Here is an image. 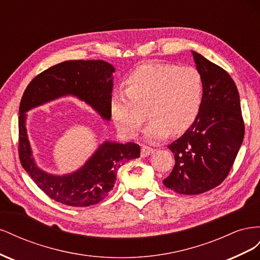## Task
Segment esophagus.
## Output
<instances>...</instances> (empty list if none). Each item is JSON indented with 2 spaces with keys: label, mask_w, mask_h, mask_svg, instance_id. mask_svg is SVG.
<instances>
[{
  "label": "esophagus",
  "mask_w": 260,
  "mask_h": 260,
  "mask_svg": "<svg viewBox=\"0 0 260 260\" xmlns=\"http://www.w3.org/2000/svg\"><path fill=\"white\" fill-rule=\"evenodd\" d=\"M154 151H155L154 148L149 147V146H147V145H144V146L142 147V149H141V157H146V156H148V155H151Z\"/></svg>",
  "instance_id": "1"
}]
</instances>
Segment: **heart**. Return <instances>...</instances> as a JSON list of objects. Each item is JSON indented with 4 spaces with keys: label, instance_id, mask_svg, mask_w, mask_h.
<instances>
[{
    "label": "heart",
    "instance_id": "heart-1",
    "mask_svg": "<svg viewBox=\"0 0 260 260\" xmlns=\"http://www.w3.org/2000/svg\"><path fill=\"white\" fill-rule=\"evenodd\" d=\"M127 90L113 94L112 115L117 129L125 138H135L151 118L144 137L149 141L166 138L170 131H185L198 117L203 100V79L191 66L148 62L133 70Z\"/></svg>",
    "mask_w": 260,
    "mask_h": 260
}]
</instances>
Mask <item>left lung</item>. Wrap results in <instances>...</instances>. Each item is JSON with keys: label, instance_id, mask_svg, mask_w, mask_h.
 Listing matches in <instances>:
<instances>
[{"label": "left lung", "instance_id": "left-lung-1", "mask_svg": "<svg viewBox=\"0 0 260 260\" xmlns=\"http://www.w3.org/2000/svg\"><path fill=\"white\" fill-rule=\"evenodd\" d=\"M203 79V100L195 121L168 145L175 167L162 182L179 194L196 195L218 186L229 175L244 139L237 85L224 69L192 51Z\"/></svg>", "mask_w": 260, "mask_h": 260}]
</instances>
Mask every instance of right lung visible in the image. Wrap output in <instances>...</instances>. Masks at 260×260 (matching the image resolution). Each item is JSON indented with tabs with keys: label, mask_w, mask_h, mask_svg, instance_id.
<instances>
[{
	"label": "right lung",
	"mask_w": 260,
	"mask_h": 260,
	"mask_svg": "<svg viewBox=\"0 0 260 260\" xmlns=\"http://www.w3.org/2000/svg\"><path fill=\"white\" fill-rule=\"evenodd\" d=\"M113 73L104 60L62 61L38 75L23 92L19 106V159L35 183L52 200L73 207H86L103 201L113 190L117 171L140 157L136 143L104 141L79 169L52 175L38 166L28 140L26 119L30 109L72 95L91 106L104 120L112 117Z\"/></svg>",
	"instance_id": "1"
}]
</instances>
